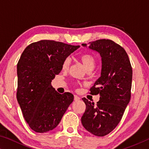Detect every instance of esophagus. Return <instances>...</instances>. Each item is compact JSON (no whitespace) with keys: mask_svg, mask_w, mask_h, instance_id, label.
Instances as JSON below:
<instances>
[{"mask_svg":"<svg viewBox=\"0 0 149 149\" xmlns=\"http://www.w3.org/2000/svg\"><path fill=\"white\" fill-rule=\"evenodd\" d=\"M80 100V97L77 95H74V100L75 101H78Z\"/></svg>","mask_w":149,"mask_h":149,"instance_id":"34e87169","label":"esophagus"}]
</instances>
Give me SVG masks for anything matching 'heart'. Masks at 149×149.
Returning <instances> with one entry per match:
<instances>
[{"mask_svg": "<svg viewBox=\"0 0 149 149\" xmlns=\"http://www.w3.org/2000/svg\"><path fill=\"white\" fill-rule=\"evenodd\" d=\"M79 59L87 70H93L95 68L96 65V58L94 55L88 52H85L79 55ZM70 64V59L69 58H66L63 61L62 68L63 70H67Z\"/></svg>", "mask_w": 149, "mask_h": 149, "instance_id": "b5f03b06", "label": "heart"}]
</instances>
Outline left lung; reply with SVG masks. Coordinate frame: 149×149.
<instances>
[{"instance_id":"obj_1","label":"left lung","mask_w":149,"mask_h":149,"mask_svg":"<svg viewBox=\"0 0 149 149\" xmlns=\"http://www.w3.org/2000/svg\"><path fill=\"white\" fill-rule=\"evenodd\" d=\"M89 44V49L101 57L100 77L90 89L91 94H99L100 99L95 104L83 98L86 109L81 123L89 132L103 137L115 129L130 102L132 68L127 52L114 41L100 39Z\"/></svg>"}]
</instances>
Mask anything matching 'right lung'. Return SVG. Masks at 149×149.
<instances>
[{
	"instance_id": "right-lung-1",
	"label": "right lung",
	"mask_w": 149,
	"mask_h": 149,
	"mask_svg": "<svg viewBox=\"0 0 149 149\" xmlns=\"http://www.w3.org/2000/svg\"><path fill=\"white\" fill-rule=\"evenodd\" d=\"M80 46L50 40L28 45L17 64V100L25 120L37 133H46L59 124L74 100L70 93L60 94L51 85L63 61Z\"/></svg>"
}]
</instances>
